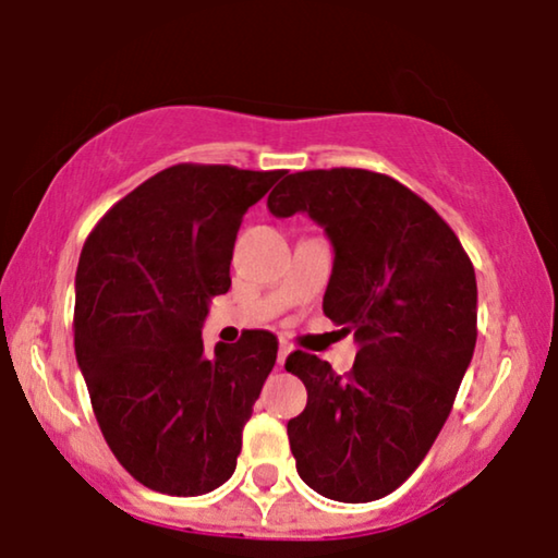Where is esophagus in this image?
<instances>
[{
  "instance_id": "obj_1",
  "label": "esophagus",
  "mask_w": 558,
  "mask_h": 558,
  "mask_svg": "<svg viewBox=\"0 0 558 558\" xmlns=\"http://www.w3.org/2000/svg\"><path fill=\"white\" fill-rule=\"evenodd\" d=\"M288 352H291V348H288L286 342H280V348H278V365H283V363H286Z\"/></svg>"
}]
</instances>
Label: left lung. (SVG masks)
Instances as JSON below:
<instances>
[{
	"instance_id": "left-lung-1",
	"label": "left lung",
	"mask_w": 558,
	"mask_h": 558,
	"mask_svg": "<svg viewBox=\"0 0 558 558\" xmlns=\"http://www.w3.org/2000/svg\"><path fill=\"white\" fill-rule=\"evenodd\" d=\"M272 216L306 210L335 246L324 314L357 340L337 376L295 350L306 409L288 422L299 476L337 502H373L412 476L453 409L476 348V275L429 203L371 169L286 174Z\"/></svg>"
}]
</instances>
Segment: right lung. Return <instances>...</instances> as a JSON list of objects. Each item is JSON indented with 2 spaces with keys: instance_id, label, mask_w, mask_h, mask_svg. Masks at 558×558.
<instances>
[{
  "instance_id": "1",
  "label": "right lung",
  "mask_w": 558,
  "mask_h": 558,
  "mask_svg": "<svg viewBox=\"0 0 558 558\" xmlns=\"http://www.w3.org/2000/svg\"><path fill=\"white\" fill-rule=\"evenodd\" d=\"M280 174L182 161L118 201L84 242L76 363L112 456L161 495H206L234 474L278 357L267 329L206 355L201 327L210 299L231 288L246 208Z\"/></svg>"
}]
</instances>
